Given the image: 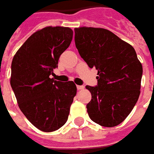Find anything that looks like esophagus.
<instances>
[{
  "label": "esophagus",
  "instance_id": "34e87169",
  "mask_svg": "<svg viewBox=\"0 0 154 154\" xmlns=\"http://www.w3.org/2000/svg\"><path fill=\"white\" fill-rule=\"evenodd\" d=\"M77 90H82V89H84V87L83 86H79V85H77Z\"/></svg>",
  "mask_w": 154,
  "mask_h": 154
}]
</instances>
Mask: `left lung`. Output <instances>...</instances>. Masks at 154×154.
Returning <instances> with one entry per match:
<instances>
[{"label":"left lung","mask_w":154,"mask_h":154,"mask_svg":"<svg viewBox=\"0 0 154 154\" xmlns=\"http://www.w3.org/2000/svg\"><path fill=\"white\" fill-rule=\"evenodd\" d=\"M80 56L97 72V86L87 105L91 119L104 127L122 123L132 111L140 94L143 67L134 48L102 28L74 29Z\"/></svg>","instance_id":"left-lung-1"}]
</instances>
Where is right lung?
I'll use <instances>...</instances> for the list:
<instances>
[{
  "label": "right lung",
  "instance_id": "obj_1",
  "mask_svg": "<svg viewBox=\"0 0 154 154\" xmlns=\"http://www.w3.org/2000/svg\"><path fill=\"white\" fill-rule=\"evenodd\" d=\"M72 35L68 27H45L25 41L12 60L11 86L19 107L44 132L55 131L67 122L77 94L73 82L63 83L50 78Z\"/></svg>",
  "mask_w": 154,
  "mask_h": 154
}]
</instances>
